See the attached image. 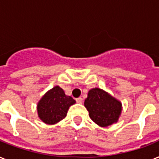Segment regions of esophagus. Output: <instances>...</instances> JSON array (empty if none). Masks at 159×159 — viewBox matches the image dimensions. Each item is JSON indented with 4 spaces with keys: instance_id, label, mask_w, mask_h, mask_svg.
Returning <instances> with one entry per match:
<instances>
[{
    "instance_id": "esophagus-1",
    "label": "esophagus",
    "mask_w": 159,
    "mask_h": 159,
    "mask_svg": "<svg viewBox=\"0 0 159 159\" xmlns=\"http://www.w3.org/2000/svg\"><path fill=\"white\" fill-rule=\"evenodd\" d=\"M76 101H77V103H79V104H82V102H83V99H82V97H78V98H77V99H76Z\"/></svg>"
}]
</instances>
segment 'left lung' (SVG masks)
<instances>
[{"mask_svg": "<svg viewBox=\"0 0 159 159\" xmlns=\"http://www.w3.org/2000/svg\"><path fill=\"white\" fill-rule=\"evenodd\" d=\"M84 106L90 118L101 127H107L118 122L122 111L121 102L101 88L88 92Z\"/></svg>", "mask_w": 159, "mask_h": 159, "instance_id": "left-lung-1", "label": "left lung"}]
</instances>
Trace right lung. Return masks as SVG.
<instances>
[{"mask_svg": "<svg viewBox=\"0 0 159 159\" xmlns=\"http://www.w3.org/2000/svg\"><path fill=\"white\" fill-rule=\"evenodd\" d=\"M75 103L76 101L65 94L59 86H55L48 90L38 102L39 118L47 125H55L67 116L69 107Z\"/></svg>", "mask_w": 159, "mask_h": 159, "instance_id": "right-lung-1", "label": "right lung"}]
</instances>
